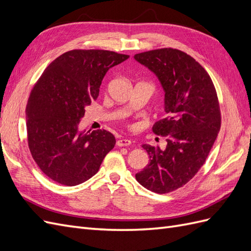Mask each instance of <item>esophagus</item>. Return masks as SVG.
<instances>
[{"mask_svg":"<svg viewBox=\"0 0 251 251\" xmlns=\"http://www.w3.org/2000/svg\"><path fill=\"white\" fill-rule=\"evenodd\" d=\"M116 144L118 147H130L132 142H131V140H128V139H119V140H117Z\"/></svg>","mask_w":251,"mask_h":251,"instance_id":"34e87169","label":"esophagus"}]
</instances>
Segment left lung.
Masks as SVG:
<instances>
[{
    "label": "left lung",
    "mask_w": 251,
    "mask_h": 251,
    "mask_svg": "<svg viewBox=\"0 0 251 251\" xmlns=\"http://www.w3.org/2000/svg\"><path fill=\"white\" fill-rule=\"evenodd\" d=\"M134 58L160 80L168 113L153 126L156 135L166 138V148L143 144L150 162L136 180L151 192L168 194L195 177L214 146L221 127L217 91L206 70L181 50L161 48Z\"/></svg>",
    "instance_id": "left-lung-1"
}]
</instances>
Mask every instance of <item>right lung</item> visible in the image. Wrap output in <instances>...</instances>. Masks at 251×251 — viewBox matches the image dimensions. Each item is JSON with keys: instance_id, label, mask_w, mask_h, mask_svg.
<instances>
[{"instance_id": "1", "label": "right lung", "mask_w": 251, "mask_h": 251, "mask_svg": "<svg viewBox=\"0 0 251 251\" xmlns=\"http://www.w3.org/2000/svg\"><path fill=\"white\" fill-rule=\"evenodd\" d=\"M128 57L109 50H71L53 60L35 82L26 107L28 147L51 180L67 186L82 183L115 146L112 133L78 132V124L98 97L105 73Z\"/></svg>"}]
</instances>
